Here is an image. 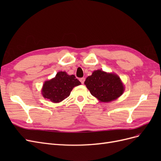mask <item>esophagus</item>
<instances>
[{
  "label": "esophagus",
  "mask_w": 161,
  "mask_h": 161,
  "mask_svg": "<svg viewBox=\"0 0 161 161\" xmlns=\"http://www.w3.org/2000/svg\"><path fill=\"white\" fill-rule=\"evenodd\" d=\"M79 80L80 81V82H81L82 84H84L85 80V78H80V79H79Z\"/></svg>",
  "instance_id": "esophagus-1"
}]
</instances>
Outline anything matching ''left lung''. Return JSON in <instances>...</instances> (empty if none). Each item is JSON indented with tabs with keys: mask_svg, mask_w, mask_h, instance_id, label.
<instances>
[{
	"mask_svg": "<svg viewBox=\"0 0 161 161\" xmlns=\"http://www.w3.org/2000/svg\"><path fill=\"white\" fill-rule=\"evenodd\" d=\"M85 85L91 94L102 102H109L122 95L124 85L119 76L111 73L95 70L86 79Z\"/></svg>",
	"mask_w": 161,
	"mask_h": 161,
	"instance_id": "1",
	"label": "left lung"
}]
</instances>
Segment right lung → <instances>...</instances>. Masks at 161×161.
Segmentation results:
<instances>
[{"label": "right lung", "instance_id": "obj_1", "mask_svg": "<svg viewBox=\"0 0 161 161\" xmlns=\"http://www.w3.org/2000/svg\"><path fill=\"white\" fill-rule=\"evenodd\" d=\"M80 82L75 75H68L65 72H58L56 77L46 81L42 89V95L53 103H59L67 98L75 86Z\"/></svg>", "mask_w": 161, "mask_h": 161}]
</instances>
